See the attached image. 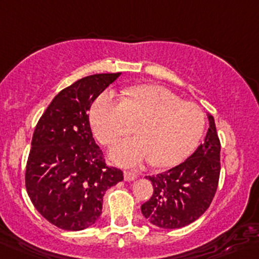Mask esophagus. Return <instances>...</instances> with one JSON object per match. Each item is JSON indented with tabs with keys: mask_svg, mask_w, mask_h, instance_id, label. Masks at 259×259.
<instances>
[{
	"mask_svg": "<svg viewBox=\"0 0 259 259\" xmlns=\"http://www.w3.org/2000/svg\"><path fill=\"white\" fill-rule=\"evenodd\" d=\"M138 178V175L135 172H132V171H124V179L125 181H133Z\"/></svg>",
	"mask_w": 259,
	"mask_h": 259,
	"instance_id": "1",
	"label": "esophagus"
}]
</instances>
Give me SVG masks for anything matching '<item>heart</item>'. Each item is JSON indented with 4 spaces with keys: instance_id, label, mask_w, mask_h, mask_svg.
<instances>
[{
    "instance_id": "1",
    "label": "heart",
    "mask_w": 259,
    "mask_h": 259,
    "mask_svg": "<svg viewBox=\"0 0 259 259\" xmlns=\"http://www.w3.org/2000/svg\"><path fill=\"white\" fill-rule=\"evenodd\" d=\"M91 125L98 141L111 144L135 125L138 137L118 142L110 159L118 166L134 167L149 159L157 167H168L184 161L202 138L206 117L199 106L181 101L158 85L129 89L126 98L106 91L91 108Z\"/></svg>"
}]
</instances>
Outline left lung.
Wrapping results in <instances>:
<instances>
[{"label":"left lung","mask_w":259,"mask_h":259,"mask_svg":"<svg viewBox=\"0 0 259 259\" xmlns=\"http://www.w3.org/2000/svg\"><path fill=\"white\" fill-rule=\"evenodd\" d=\"M207 116L209 127L194 153L168 171L147 176L153 185V194L141 209L157 228H184L199 219L213 199L221 170V146L213 116Z\"/></svg>","instance_id":"1"}]
</instances>
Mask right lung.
I'll use <instances>...</instances> for the list:
<instances>
[{
  "label": "right lung",
  "mask_w": 259,
  "mask_h": 259,
  "mask_svg": "<svg viewBox=\"0 0 259 259\" xmlns=\"http://www.w3.org/2000/svg\"><path fill=\"white\" fill-rule=\"evenodd\" d=\"M117 74H94L62 89L35 126L25 187L33 206L60 229L79 231L102 214L106 190L122 181L108 167L89 125L92 103Z\"/></svg>",
  "instance_id": "1"
}]
</instances>
